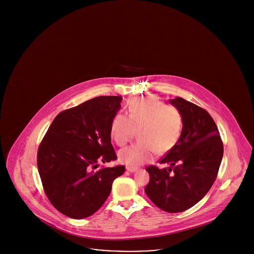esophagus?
I'll return each instance as SVG.
<instances>
[{"label":"esophagus","mask_w":254,"mask_h":254,"mask_svg":"<svg viewBox=\"0 0 254 254\" xmlns=\"http://www.w3.org/2000/svg\"><path fill=\"white\" fill-rule=\"evenodd\" d=\"M127 170L128 172H135V171L137 170V169H136V168H130V167H127Z\"/></svg>","instance_id":"esophagus-1"}]
</instances>
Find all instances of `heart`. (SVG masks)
I'll return each instance as SVG.
<instances>
[{
  "label": "heart",
  "mask_w": 254,
  "mask_h": 254,
  "mask_svg": "<svg viewBox=\"0 0 254 254\" xmlns=\"http://www.w3.org/2000/svg\"><path fill=\"white\" fill-rule=\"evenodd\" d=\"M127 113H117L110 123V136L118 145H126L139 130L140 142L122 148L120 162L137 168L150 162L156 154L166 153L178 143L183 130L181 112L155 97L133 98L127 104Z\"/></svg>",
  "instance_id": "heart-1"
}]
</instances>
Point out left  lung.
<instances>
[{
	"mask_svg": "<svg viewBox=\"0 0 254 254\" xmlns=\"http://www.w3.org/2000/svg\"><path fill=\"white\" fill-rule=\"evenodd\" d=\"M169 103L181 112L183 130L176 145L160 161L168 169L150 166L147 197L161 209L176 213L205 197L216 179L224 147L215 122L205 109L177 97Z\"/></svg>",
	"mask_w": 254,
	"mask_h": 254,
	"instance_id": "1",
	"label": "left lung"
}]
</instances>
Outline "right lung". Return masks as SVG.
Returning a JSON list of instances; mask_svg holds the SVG:
<instances>
[{
	"label": "right lung",
	"mask_w": 254,
	"mask_h": 254,
	"mask_svg": "<svg viewBox=\"0 0 254 254\" xmlns=\"http://www.w3.org/2000/svg\"><path fill=\"white\" fill-rule=\"evenodd\" d=\"M121 96L96 97L59 113L38 149L37 166L50 203L61 213L83 219L108 199L124 166L101 168L116 160L110 123L121 109Z\"/></svg>",
	"instance_id": "right-lung-1"
}]
</instances>
